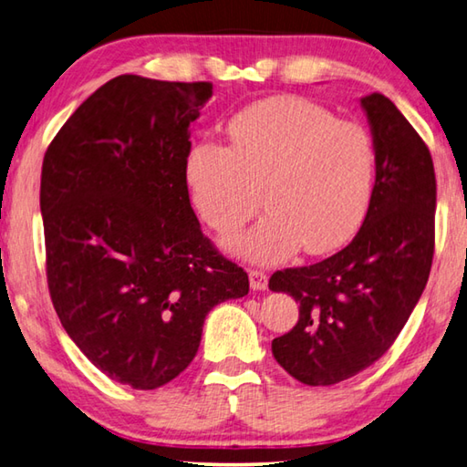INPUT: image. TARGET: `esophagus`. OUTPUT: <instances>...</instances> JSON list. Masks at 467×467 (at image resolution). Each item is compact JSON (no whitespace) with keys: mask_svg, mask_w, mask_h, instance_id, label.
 Listing matches in <instances>:
<instances>
[{"mask_svg":"<svg viewBox=\"0 0 467 467\" xmlns=\"http://www.w3.org/2000/svg\"><path fill=\"white\" fill-rule=\"evenodd\" d=\"M250 286L254 290H266L268 288V275L262 270H250Z\"/></svg>","mask_w":467,"mask_h":467,"instance_id":"34e87169","label":"esophagus"}]
</instances>
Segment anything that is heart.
Listing matches in <instances>:
<instances>
[{
  "mask_svg": "<svg viewBox=\"0 0 467 467\" xmlns=\"http://www.w3.org/2000/svg\"><path fill=\"white\" fill-rule=\"evenodd\" d=\"M230 146L203 140L184 161L192 205L205 223L232 235L262 205L270 213L234 242L262 264L301 248L327 254L348 244L374 195L376 146L366 126L337 119L303 97L252 103L227 124Z\"/></svg>",
  "mask_w": 467,
  "mask_h": 467,
  "instance_id": "heart-1",
  "label": "heart"
}]
</instances>
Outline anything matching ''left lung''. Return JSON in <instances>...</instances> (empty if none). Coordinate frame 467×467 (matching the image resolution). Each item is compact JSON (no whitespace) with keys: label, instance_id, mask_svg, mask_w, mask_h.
Listing matches in <instances>:
<instances>
[{"label":"left lung","instance_id":"left-lung-1","mask_svg":"<svg viewBox=\"0 0 467 467\" xmlns=\"http://www.w3.org/2000/svg\"><path fill=\"white\" fill-rule=\"evenodd\" d=\"M376 146V182L362 227L311 266L278 270L270 290L301 305L272 354L298 382L331 386L380 359L423 295L435 250L431 152L389 97L359 99Z\"/></svg>","mask_w":467,"mask_h":467}]
</instances>
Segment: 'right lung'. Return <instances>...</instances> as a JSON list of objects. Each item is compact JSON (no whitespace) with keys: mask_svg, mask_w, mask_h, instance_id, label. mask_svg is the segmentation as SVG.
I'll return each mask as SVG.
<instances>
[{"mask_svg":"<svg viewBox=\"0 0 467 467\" xmlns=\"http://www.w3.org/2000/svg\"><path fill=\"white\" fill-rule=\"evenodd\" d=\"M211 83L119 75L78 105L42 162L52 305L111 380L161 389L197 356L207 313L248 295L203 235L184 161Z\"/></svg>","mask_w":467,"mask_h":467,"instance_id":"obj_1","label":"right lung"}]
</instances>
